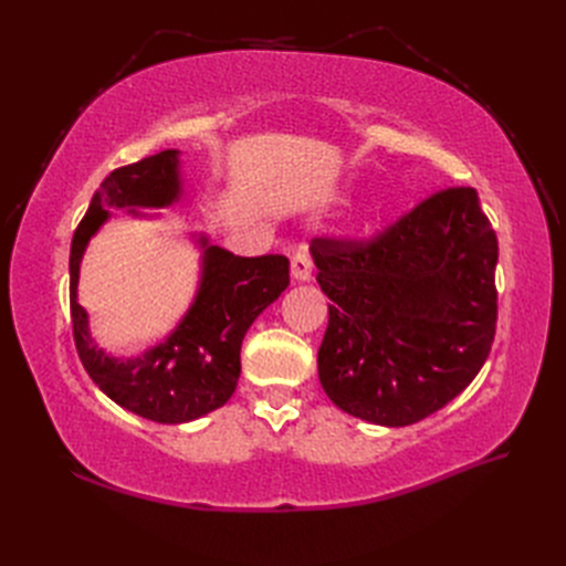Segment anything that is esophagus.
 Here are the masks:
<instances>
[{
  "label": "esophagus",
  "instance_id": "obj_1",
  "mask_svg": "<svg viewBox=\"0 0 566 566\" xmlns=\"http://www.w3.org/2000/svg\"><path fill=\"white\" fill-rule=\"evenodd\" d=\"M312 271H314V264H312L310 252H306V250L295 252L293 260H290V276H293V281H297V283L310 281Z\"/></svg>",
  "mask_w": 566,
  "mask_h": 566
}]
</instances>
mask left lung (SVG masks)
I'll return each instance as SVG.
<instances>
[{
    "label": "left lung",
    "mask_w": 566,
    "mask_h": 566,
    "mask_svg": "<svg viewBox=\"0 0 566 566\" xmlns=\"http://www.w3.org/2000/svg\"><path fill=\"white\" fill-rule=\"evenodd\" d=\"M312 260L331 300L318 380L345 413L413 424L482 370L499 241L474 188L434 193L368 243L316 238Z\"/></svg>",
    "instance_id": "1"
}]
</instances>
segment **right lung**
Returning <instances> with one entry per match:
<instances>
[{
	"label": "right lung",
	"mask_w": 566,
	"mask_h": 566,
	"mask_svg": "<svg viewBox=\"0 0 566 566\" xmlns=\"http://www.w3.org/2000/svg\"><path fill=\"white\" fill-rule=\"evenodd\" d=\"M181 153L158 156L113 169L101 181L90 210L75 229L71 245V316L80 361L98 389L129 413L153 422H191L224 406L241 378V345L254 318L290 285V262L283 254L235 256L193 233L200 248L196 297L177 328L156 347L136 356H113L90 333V316L77 302L84 250L111 210L132 217H158L139 208H169L184 196Z\"/></svg>",
	"instance_id": "right-lung-1"
}]
</instances>
